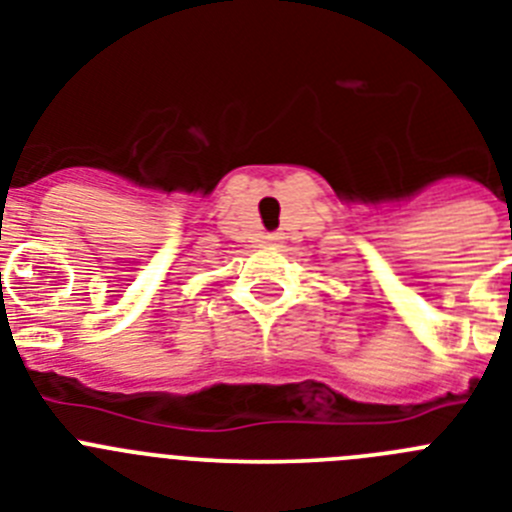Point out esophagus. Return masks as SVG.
Instances as JSON below:
<instances>
[{"instance_id": "1", "label": "esophagus", "mask_w": 512, "mask_h": 512, "mask_svg": "<svg viewBox=\"0 0 512 512\" xmlns=\"http://www.w3.org/2000/svg\"><path fill=\"white\" fill-rule=\"evenodd\" d=\"M264 246H269V248H274V246H279V243H282V235L279 233H269V235H264Z\"/></svg>"}]
</instances>
